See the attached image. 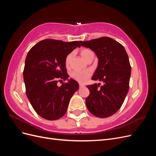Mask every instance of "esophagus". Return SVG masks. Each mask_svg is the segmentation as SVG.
<instances>
[{"label":"esophagus","mask_w":156,"mask_h":156,"mask_svg":"<svg viewBox=\"0 0 156 156\" xmlns=\"http://www.w3.org/2000/svg\"><path fill=\"white\" fill-rule=\"evenodd\" d=\"M84 85L83 84H79V88H82V87H84Z\"/></svg>","instance_id":"1"}]
</instances>
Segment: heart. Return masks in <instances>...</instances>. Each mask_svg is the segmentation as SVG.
I'll list each match as a JSON object with an SVG mask.
<instances>
[{
    "instance_id": "obj_1",
    "label": "heart",
    "mask_w": 156,
    "mask_h": 156,
    "mask_svg": "<svg viewBox=\"0 0 156 156\" xmlns=\"http://www.w3.org/2000/svg\"><path fill=\"white\" fill-rule=\"evenodd\" d=\"M82 57L87 61L88 59L91 57L92 56H94L93 51L88 49H83L80 51ZM72 58V53L68 54L66 57L65 58V66L67 68L69 67L71 60ZM91 72L90 71H73L70 74V76L75 81H76L79 83H85L87 80L91 76Z\"/></svg>"
}]
</instances>
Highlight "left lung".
Listing matches in <instances>:
<instances>
[{"label": "left lung", "mask_w": 156, "mask_h": 156, "mask_svg": "<svg viewBox=\"0 0 156 156\" xmlns=\"http://www.w3.org/2000/svg\"><path fill=\"white\" fill-rule=\"evenodd\" d=\"M79 42L96 54L98 66L92 79L103 83L87 86L90 90L86 98L88 110L99 118L111 116L120 109L129 90L128 55L123 45L108 37Z\"/></svg>", "instance_id": "1"}]
</instances>
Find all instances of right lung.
Wrapping results in <instances>:
<instances>
[{
	"label": "right lung",
	"instance_id": "obj_1",
	"mask_svg": "<svg viewBox=\"0 0 156 156\" xmlns=\"http://www.w3.org/2000/svg\"><path fill=\"white\" fill-rule=\"evenodd\" d=\"M77 47V41L65 42L45 39L30 49L25 59L23 79L31 105L41 117L55 120L67 111L71 98L79 89L75 80L68 79L65 58ZM68 80L58 87V81Z\"/></svg>",
	"mask_w": 156,
	"mask_h": 156
}]
</instances>
